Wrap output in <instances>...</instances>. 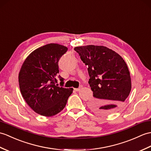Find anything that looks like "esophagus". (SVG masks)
<instances>
[{"label":"esophagus","mask_w":151,"mask_h":151,"mask_svg":"<svg viewBox=\"0 0 151 151\" xmlns=\"http://www.w3.org/2000/svg\"><path fill=\"white\" fill-rule=\"evenodd\" d=\"M82 88V86H80V87H79V88H75L74 90L76 91H80V89H81Z\"/></svg>","instance_id":"obj_1"}]
</instances>
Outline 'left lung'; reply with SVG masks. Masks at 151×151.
<instances>
[{
    "label": "left lung",
    "mask_w": 151,
    "mask_h": 151,
    "mask_svg": "<svg viewBox=\"0 0 151 151\" xmlns=\"http://www.w3.org/2000/svg\"><path fill=\"white\" fill-rule=\"evenodd\" d=\"M74 50L88 65L89 83L94 99L91 110L100 114L114 113L129 96L131 78L127 65L117 52L104 45H88Z\"/></svg>",
    "instance_id": "1"
}]
</instances>
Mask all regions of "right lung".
<instances>
[{
  "mask_svg": "<svg viewBox=\"0 0 151 151\" xmlns=\"http://www.w3.org/2000/svg\"><path fill=\"white\" fill-rule=\"evenodd\" d=\"M67 51L60 44L45 45L31 52L20 68L19 83L22 97L35 113L44 116H52L64 109L73 93V88L56 84L58 61ZM59 78L64 83V79Z\"/></svg>",
  "mask_w": 151,
  "mask_h": 151,
  "instance_id": "right-lung-1",
  "label": "right lung"
}]
</instances>
